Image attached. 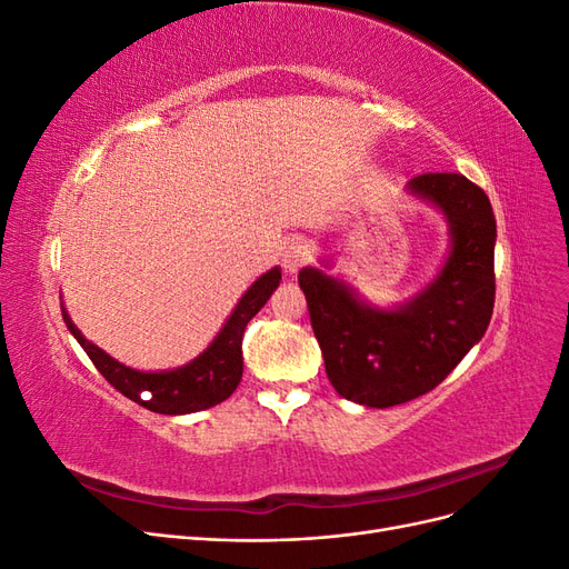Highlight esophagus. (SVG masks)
<instances>
[{
    "instance_id": "1",
    "label": "esophagus",
    "mask_w": 569,
    "mask_h": 569,
    "mask_svg": "<svg viewBox=\"0 0 569 569\" xmlns=\"http://www.w3.org/2000/svg\"><path fill=\"white\" fill-rule=\"evenodd\" d=\"M308 258H311V249H308L306 242H291L282 253V266L289 274H295L301 266L308 263Z\"/></svg>"
}]
</instances>
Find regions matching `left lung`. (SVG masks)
Instances as JSON below:
<instances>
[{"mask_svg": "<svg viewBox=\"0 0 569 569\" xmlns=\"http://www.w3.org/2000/svg\"><path fill=\"white\" fill-rule=\"evenodd\" d=\"M410 192L451 226V253L420 295L380 311L316 268L299 272L325 372L343 399L389 408L432 391L485 337L496 297V220L489 197L460 173H425Z\"/></svg>", "mask_w": 569, "mask_h": 569, "instance_id": "left-lung-1", "label": "left lung"}]
</instances>
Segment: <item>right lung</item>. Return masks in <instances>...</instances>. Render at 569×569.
<instances>
[{
	"label": "right lung",
	"mask_w": 569,
	"mask_h": 569,
	"mask_svg": "<svg viewBox=\"0 0 569 569\" xmlns=\"http://www.w3.org/2000/svg\"><path fill=\"white\" fill-rule=\"evenodd\" d=\"M282 280L280 268H272L261 274L247 295L239 299L226 327L218 332L213 343L206 349L192 363L168 372H137L118 363L109 353L101 351L94 343L82 337V332L68 318L66 308L61 306V316L68 330L78 339L84 353L90 356L94 368L104 375V380L130 401L144 406L151 412L161 416H184V412L206 410L237 389L242 380L244 360H242V339L249 320L261 311L270 295L278 289Z\"/></svg>",
	"instance_id": "right-lung-1"
}]
</instances>
